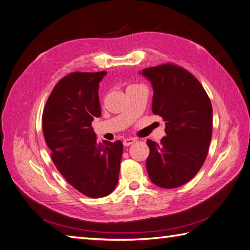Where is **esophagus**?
<instances>
[{
  "instance_id": "esophagus-1",
  "label": "esophagus",
  "mask_w": 250,
  "mask_h": 250,
  "mask_svg": "<svg viewBox=\"0 0 250 250\" xmlns=\"http://www.w3.org/2000/svg\"><path fill=\"white\" fill-rule=\"evenodd\" d=\"M135 139H133V138H129V139H125L124 140V145L125 146H129V145H131V144H133L134 142H135Z\"/></svg>"
}]
</instances>
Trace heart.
<instances>
[{
  "mask_svg": "<svg viewBox=\"0 0 250 250\" xmlns=\"http://www.w3.org/2000/svg\"><path fill=\"white\" fill-rule=\"evenodd\" d=\"M133 86H137V85H131V86H129L128 88H130V87H133Z\"/></svg>",
  "mask_w": 250,
  "mask_h": 250,
  "instance_id": "heart-1",
  "label": "heart"
}]
</instances>
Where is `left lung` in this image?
<instances>
[{
	"instance_id": "obj_1",
	"label": "left lung",
	"mask_w": 250,
	"mask_h": 250,
	"mask_svg": "<svg viewBox=\"0 0 250 250\" xmlns=\"http://www.w3.org/2000/svg\"><path fill=\"white\" fill-rule=\"evenodd\" d=\"M154 95L152 111L165 121L161 143L147 140L149 179L171 189L191 180L206 161L212 138V105L194 76L174 63L144 69Z\"/></svg>"
}]
</instances>
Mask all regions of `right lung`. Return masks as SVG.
Masks as SVG:
<instances>
[{
	"mask_svg": "<svg viewBox=\"0 0 250 250\" xmlns=\"http://www.w3.org/2000/svg\"><path fill=\"white\" fill-rule=\"evenodd\" d=\"M102 72H73L54 86L42 112L43 137L60 174L89 198L106 197L118 183L124 145L97 142L92 121L101 117Z\"/></svg>",
	"mask_w": 250,
	"mask_h": 250,
	"instance_id": "right-lung-1",
	"label": "right lung"
}]
</instances>
